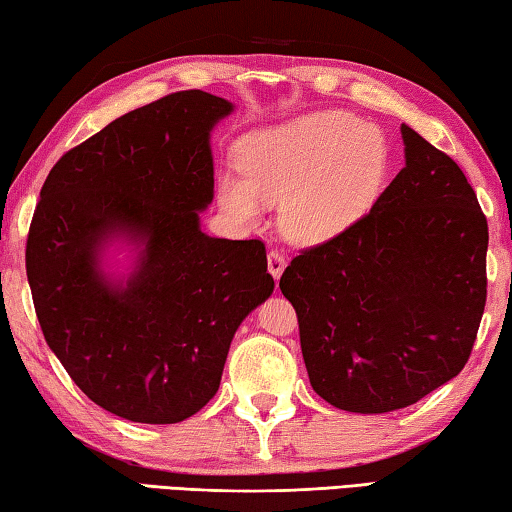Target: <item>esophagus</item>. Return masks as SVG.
Segmentation results:
<instances>
[{
	"label": "esophagus",
	"mask_w": 512,
	"mask_h": 512,
	"mask_svg": "<svg viewBox=\"0 0 512 512\" xmlns=\"http://www.w3.org/2000/svg\"><path fill=\"white\" fill-rule=\"evenodd\" d=\"M267 270L279 281V276L286 270V254L281 249H270L267 251Z\"/></svg>",
	"instance_id": "1"
}]
</instances>
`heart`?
<instances>
[{"mask_svg": "<svg viewBox=\"0 0 512 512\" xmlns=\"http://www.w3.org/2000/svg\"><path fill=\"white\" fill-rule=\"evenodd\" d=\"M238 170L217 179L224 211L245 224L281 204V226L297 242H324L354 224L388 165L379 131L345 111H317L240 142Z\"/></svg>", "mask_w": 512, "mask_h": 512, "instance_id": "b5f03b06", "label": "heart"}]
</instances>
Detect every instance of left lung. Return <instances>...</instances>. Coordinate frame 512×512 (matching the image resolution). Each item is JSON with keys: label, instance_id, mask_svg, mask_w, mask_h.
Wrapping results in <instances>:
<instances>
[{"label": "left lung", "instance_id": "obj_1", "mask_svg": "<svg viewBox=\"0 0 512 512\" xmlns=\"http://www.w3.org/2000/svg\"><path fill=\"white\" fill-rule=\"evenodd\" d=\"M406 167L370 213L301 249L279 288L313 390L349 413L406 408L463 370L488 297V220L454 158L401 124Z\"/></svg>", "mask_w": 512, "mask_h": 512}]
</instances>
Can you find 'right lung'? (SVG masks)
Masks as SVG:
<instances>
[{"instance_id":"obj_1","label":"right lung","mask_w":512,"mask_h":512,"mask_svg":"<svg viewBox=\"0 0 512 512\" xmlns=\"http://www.w3.org/2000/svg\"><path fill=\"white\" fill-rule=\"evenodd\" d=\"M231 104L181 90L117 117L52 167L27 236L47 345L83 395L142 424H174L220 388L233 333L272 295L263 240L211 238L208 133ZM142 239L124 289L96 272L111 232Z\"/></svg>"}]
</instances>
